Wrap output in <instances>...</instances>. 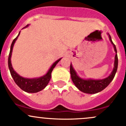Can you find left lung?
Returning a JSON list of instances; mask_svg holds the SVG:
<instances>
[{
    "label": "left lung",
    "mask_w": 126,
    "mask_h": 126,
    "mask_svg": "<svg viewBox=\"0 0 126 126\" xmlns=\"http://www.w3.org/2000/svg\"><path fill=\"white\" fill-rule=\"evenodd\" d=\"M109 39L111 43L113 45L114 49H115V52L117 53L116 51V46L111 41V36L109 34ZM118 59L117 54H116L115 57V63H114V68L112 72L109 76L106 78L102 80H93V79H83L80 78L76 74L75 70L73 68L72 64H70V71L71 78L73 82L74 83L76 87L81 90V92L85 93H90V94H93V93H96L98 92L102 91V90L107 87L109 84L113 80V79L115 77V75L116 74V71L118 68Z\"/></svg>",
    "instance_id": "obj_1"
}]
</instances>
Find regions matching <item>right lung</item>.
Instances as JSON below:
<instances>
[{
	"mask_svg": "<svg viewBox=\"0 0 126 126\" xmlns=\"http://www.w3.org/2000/svg\"><path fill=\"white\" fill-rule=\"evenodd\" d=\"M28 25H27L25 27H28ZM20 34V32H19V34L13 40L12 44L11 45V48H10V54H9L8 56V67L10 69V73H11V76L13 78L14 81L16 82V84L24 91L28 92V93H36L39 91H41L43 90L44 88L48 84L49 81H50V79H51V72H52L53 70L61 59H58V61L53 63V64L51 65V68L48 70V72L47 73L46 75L44 76H42L39 78H34V79H28V78H24L22 77V76H19L16 72L13 70L12 67V65L11 63V53H12L13 48L14 44H15L16 41L17 39L18 36Z\"/></svg>",
	"mask_w": 126,
	"mask_h": 126,
	"instance_id": "add662e5",
	"label": "right lung"
}]
</instances>
